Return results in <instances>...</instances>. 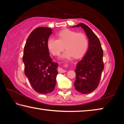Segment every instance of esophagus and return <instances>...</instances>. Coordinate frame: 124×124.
<instances>
[{"instance_id":"esophagus-1","label":"esophagus","mask_w":124,"mask_h":124,"mask_svg":"<svg viewBox=\"0 0 124 124\" xmlns=\"http://www.w3.org/2000/svg\"><path fill=\"white\" fill-rule=\"evenodd\" d=\"M58 72L60 73H65V72H66V70H64L62 68H58Z\"/></svg>"}]
</instances>
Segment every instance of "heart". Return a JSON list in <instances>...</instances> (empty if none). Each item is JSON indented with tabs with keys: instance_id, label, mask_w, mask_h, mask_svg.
I'll return each instance as SVG.
<instances>
[{
	"instance_id": "b5f03b06",
	"label": "heart",
	"mask_w": 124,
	"mask_h": 124,
	"mask_svg": "<svg viewBox=\"0 0 124 124\" xmlns=\"http://www.w3.org/2000/svg\"><path fill=\"white\" fill-rule=\"evenodd\" d=\"M57 39L49 38L47 46L54 56L60 54L64 47L67 49L62 54V58L74 57L79 58L85 54L89 45L87 38L84 33H77L70 29H65L57 34Z\"/></svg>"
}]
</instances>
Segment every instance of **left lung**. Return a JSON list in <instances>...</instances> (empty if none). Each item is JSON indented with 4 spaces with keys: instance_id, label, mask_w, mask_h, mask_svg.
<instances>
[{
    "instance_id": "obj_1",
    "label": "left lung",
    "mask_w": 124,
    "mask_h": 124,
    "mask_svg": "<svg viewBox=\"0 0 124 124\" xmlns=\"http://www.w3.org/2000/svg\"><path fill=\"white\" fill-rule=\"evenodd\" d=\"M73 27H81L89 39V49L84 57L77 65L75 72V89L83 94L91 92L97 89L104 69L103 51L99 39L91 29L84 23Z\"/></svg>"
}]
</instances>
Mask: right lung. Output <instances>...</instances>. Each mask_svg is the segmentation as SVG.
<instances>
[{
	"mask_svg": "<svg viewBox=\"0 0 124 124\" xmlns=\"http://www.w3.org/2000/svg\"><path fill=\"white\" fill-rule=\"evenodd\" d=\"M52 33L48 27H38L29 35L24 47V74L33 89L41 94L51 93L56 84L58 64L52 61L47 46Z\"/></svg>",
	"mask_w": 124,
	"mask_h": 124,
	"instance_id": "right-lung-1",
	"label": "right lung"
}]
</instances>
